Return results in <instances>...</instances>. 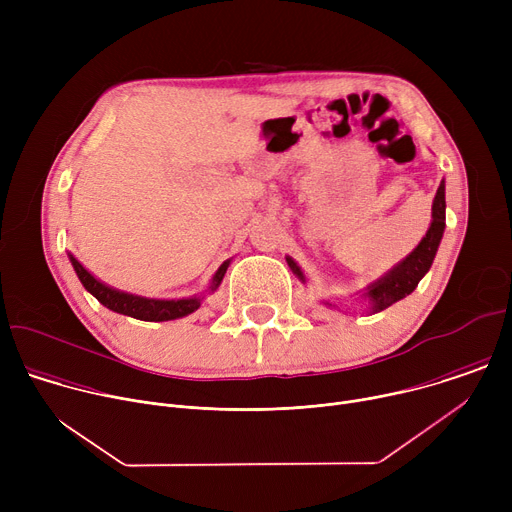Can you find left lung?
<instances>
[{
    "mask_svg": "<svg viewBox=\"0 0 512 512\" xmlns=\"http://www.w3.org/2000/svg\"><path fill=\"white\" fill-rule=\"evenodd\" d=\"M444 182L440 184L433 198V208H431V227L425 235V239L417 245L415 253L409 257V261L401 267V271L393 273L391 277H387L385 281H381L379 285H375L371 289V298H373V312H381L387 310L389 306H393L395 302L403 300L405 296H409L411 291L417 287V283L421 281V277L429 271L435 251L440 247V241L444 237V229H446V192H444ZM298 277L304 279V275L298 271Z\"/></svg>",
    "mask_w": 512,
    "mask_h": 512,
    "instance_id": "left-lung-1",
    "label": "left lung"
}]
</instances>
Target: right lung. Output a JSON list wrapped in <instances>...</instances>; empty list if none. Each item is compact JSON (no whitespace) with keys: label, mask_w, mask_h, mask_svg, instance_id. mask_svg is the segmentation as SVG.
<instances>
[{"label":"right lung","mask_w":512,"mask_h":512,"mask_svg":"<svg viewBox=\"0 0 512 512\" xmlns=\"http://www.w3.org/2000/svg\"><path fill=\"white\" fill-rule=\"evenodd\" d=\"M72 265H75V271L81 279V283L91 291V294L109 310L117 312V314H125L137 320H145V322H166V320H176L182 316L192 314L194 310H198L200 302L194 300H180V302H152V300H143L137 296H127L121 294V291H115L107 285H103L101 281H97L75 257H70ZM225 265L216 271L214 275V285H218V281L223 279L225 275Z\"/></svg>","instance_id":"1"}]
</instances>
